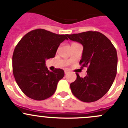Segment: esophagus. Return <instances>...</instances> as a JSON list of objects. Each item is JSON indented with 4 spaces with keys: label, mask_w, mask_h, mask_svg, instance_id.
Returning a JSON list of instances; mask_svg holds the SVG:
<instances>
[{
    "label": "esophagus",
    "mask_w": 128,
    "mask_h": 128,
    "mask_svg": "<svg viewBox=\"0 0 128 128\" xmlns=\"http://www.w3.org/2000/svg\"><path fill=\"white\" fill-rule=\"evenodd\" d=\"M64 73H65V74H67L68 73V70H65V71H64Z\"/></svg>",
    "instance_id": "1"
}]
</instances>
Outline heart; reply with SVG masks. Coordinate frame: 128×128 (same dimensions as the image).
I'll use <instances>...</instances> for the list:
<instances>
[{"label": "heart", "instance_id": "b5f03b06", "mask_svg": "<svg viewBox=\"0 0 128 128\" xmlns=\"http://www.w3.org/2000/svg\"><path fill=\"white\" fill-rule=\"evenodd\" d=\"M73 44H74V43H73Z\"/></svg>", "mask_w": 128, "mask_h": 128}]
</instances>
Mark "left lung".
<instances>
[{
  "mask_svg": "<svg viewBox=\"0 0 128 128\" xmlns=\"http://www.w3.org/2000/svg\"><path fill=\"white\" fill-rule=\"evenodd\" d=\"M69 39L83 46L82 68L87 67V75L84 78L78 74L70 84L76 97L84 102H93L101 98L110 90L115 78L118 56L116 50L106 36L98 32L88 31L67 34Z\"/></svg>",
  "mask_w": 128,
  "mask_h": 128,
  "instance_id": "left-lung-1",
  "label": "left lung"
}]
</instances>
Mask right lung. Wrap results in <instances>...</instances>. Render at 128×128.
<instances>
[{
	"mask_svg": "<svg viewBox=\"0 0 128 128\" xmlns=\"http://www.w3.org/2000/svg\"><path fill=\"white\" fill-rule=\"evenodd\" d=\"M67 34H58L44 29L26 34L14 50L13 74L16 84L28 97L43 100L54 94L58 82L63 78L62 69L50 71L46 60L54 58Z\"/></svg>",
	"mask_w": 128,
	"mask_h": 128,
	"instance_id": "1",
	"label": "right lung"
}]
</instances>
